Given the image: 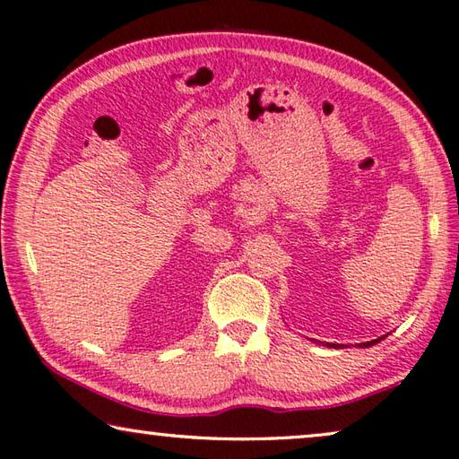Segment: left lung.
I'll list each match as a JSON object with an SVG mask.
<instances>
[{
  "mask_svg": "<svg viewBox=\"0 0 459 459\" xmlns=\"http://www.w3.org/2000/svg\"><path fill=\"white\" fill-rule=\"evenodd\" d=\"M383 337H379V339H373V341H368V343H359L361 347H371V345H375V343H379V341H381ZM327 347H341V345H335V343H327Z\"/></svg>",
  "mask_w": 459,
  "mask_h": 459,
  "instance_id": "8db88e82",
  "label": "left lung"
}]
</instances>
